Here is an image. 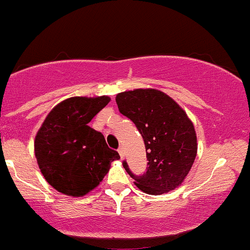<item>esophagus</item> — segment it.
<instances>
[{"label": "esophagus", "instance_id": "obj_1", "mask_svg": "<svg viewBox=\"0 0 250 250\" xmlns=\"http://www.w3.org/2000/svg\"><path fill=\"white\" fill-rule=\"evenodd\" d=\"M118 153H120V156H121V158H125V148H123V146H120L118 147Z\"/></svg>", "mask_w": 250, "mask_h": 250}]
</instances>
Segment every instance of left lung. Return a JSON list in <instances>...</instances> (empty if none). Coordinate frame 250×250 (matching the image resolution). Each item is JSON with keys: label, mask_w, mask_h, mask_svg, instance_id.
<instances>
[{"label": "left lung", "mask_w": 250, "mask_h": 250, "mask_svg": "<svg viewBox=\"0 0 250 250\" xmlns=\"http://www.w3.org/2000/svg\"><path fill=\"white\" fill-rule=\"evenodd\" d=\"M116 103L145 143L148 167L144 175H134L123 162L136 187L149 195H160L182 185L198 152L195 129L185 110L154 88L121 92Z\"/></svg>", "instance_id": "1"}]
</instances>
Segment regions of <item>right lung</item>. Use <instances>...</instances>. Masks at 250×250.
I'll return each instance as SVG.
<instances>
[{
  "label": "right lung",
  "mask_w": 250,
  "mask_h": 250,
  "mask_svg": "<svg viewBox=\"0 0 250 250\" xmlns=\"http://www.w3.org/2000/svg\"><path fill=\"white\" fill-rule=\"evenodd\" d=\"M106 96L72 97L49 112L35 139L38 167L51 187L69 196H83L103 181L120 154L104 135L88 125L107 105Z\"/></svg>",
  "instance_id": "right-lung-1"
}]
</instances>
